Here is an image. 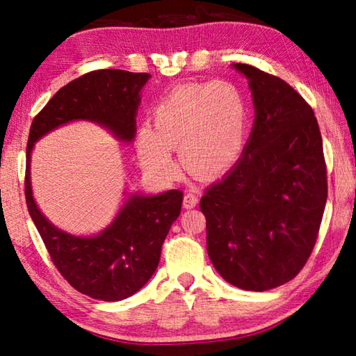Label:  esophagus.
Wrapping results in <instances>:
<instances>
[{
  "instance_id": "esophagus-1",
  "label": "esophagus",
  "mask_w": 356,
  "mask_h": 356,
  "mask_svg": "<svg viewBox=\"0 0 356 356\" xmlns=\"http://www.w3.org/2000/svg\"><path fill=\"white\" fill-rule=\"evenodd\" d=\"M196 204H197V197L193 195V193H185L184 207L185 209H193V207H196Z\"/></svg>"
}]
</instances>
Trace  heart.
<instances>
[{
    "mask_svg": "<svg viewBox=\"0 0 356 356\" xmlns=\"http://www.w3.org/2000/svg\"><path fill=\"white\" fill-rule=\"evenodd\" d=\"M246 131L245 100L231 83L185 84L166 94L154 110V127L136 136L141 166L159 180L177 176L171 149L195 176L210 179L227 171L242 152Z\"/></svg>",
    "mask_w": 356,
    "mask_h": 356,
    "instance_id": "b5f03b06",
    "label": "heart"
}]
</instances>
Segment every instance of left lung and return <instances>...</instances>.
<instances>
[{
	"mask_svg": "<svg viewBox=\"0 0 356 356\" xmlns=\"http://www.w3.org/2000/svg\"><path fill=\"white\" fill-rule=\"evenodd\" d=\"M254 122L242 159L201 197L207 252L222 280L262 292L300 273L327 204V166L312 108L281 78L248 64Z\"/></svg>",
	"mask_w": 356,
	"mask_h": 356,
	"instance_id": "8db88e82",
	"label": "left lung"
}]
</instances>
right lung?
Instances as JSON below:
<instances>
[{"instance_id":"right-lung-1","label":"right lung","mask_w":356,"mask_h":356,"mask_svg":"<svg viewBox=\"0 0 356 356\" xmlns=\"http://www.w3.org/2000/svg\"><path fill=\"white\" fill-rule=\"evenodd\" d=\"M149 74L102 69L65 84L34 118L26 147L25 196L28 212L53 264L69 284L88 297L119 301L136 293L159 267L161 245L177 220L184 193H127L118 215L95 236H74L56 227L40 212L33 196L31 152L47 134L74 120H89L131 143L136 113Z\"/></svg>"}]
</instances>
